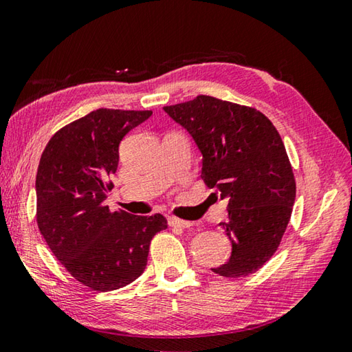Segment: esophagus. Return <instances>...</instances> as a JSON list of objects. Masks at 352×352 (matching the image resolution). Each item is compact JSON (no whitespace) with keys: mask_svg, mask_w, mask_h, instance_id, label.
Wrapping results in <instances>:
<instances>
[{"mask_svg":"<svg viewBox=\"0 0 352 352\" xmlns=\"http://www.w3.org/2000/svg\"><path fill=\"white\" fill-rule=\"evenodd\" d=\"M168 223H169V226H172V228H178V229H188V228L192 226V223H190V221L180 220V219H175V217H169V219H168Z\"/></svg>","mask_w":352,"mask_h":352,"instance_id":"34e87169","label":"esophagus"}]
</instances>
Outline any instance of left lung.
<instances>
[{"instance_id":"8db88e82","label":"left lung","mask_w":352,"mask_h":352,"mask_svg":"<svg viewBox=\"0 0 352 352\" xmlns=\"http://www.w3.org/2000/svg\"><path fill=\"white\" fill-rule=\"evenodd\" d=\"M200 149L201 178L228 198L231 240L223 277H246L270 260L282 241L296 200V180L280 133L260 111L198 95L186 103L164 106Z\"/></svg>"}]
</instances>
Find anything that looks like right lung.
Returning <instances> with one entry per match:
<instances>
[{"label": "right lung", "instance_id": "obj_1", "mask_svg": "<svg viewBox=\"0 0 352 352\" xmlns=\"http://www.w3.org/2000/svg\"><path fill=\"white\" fill-rule=\"evenodd\" d=\"M152 111L97 109L49 140L36 172V223L75 280L106 292L132 283L148 265L154 235L168 228L162 214L138 217L104 200L118 168V146Z\"/></svg>", "mask_w": 352, "mask_h": 352}]
</instances>
